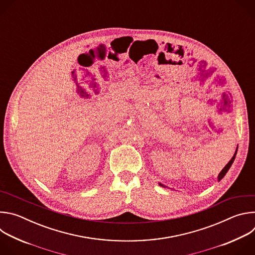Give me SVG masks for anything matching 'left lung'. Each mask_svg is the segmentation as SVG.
Masks as SVG:
<instances>
[{
  "label": "left lung",
  "mask_w": 255,
  "mask_h": 255,
  "mask_svg": "<svg viewBox=\"0 0 255 255\" xmlns=\"http://www.w3.org/2000/svg\"><path fill=\"white\" fill-rule=\"evenodd\" d=\"M237 148H238V146H237ZM236 153H237V149H236V151H235V153H234V155H233V157L230 159V161L225 165V167L221 170V172L219 173V175H218V180H221L223 177H224V175L227 173V171L229 170V168H230V166L232 165V163H233V161H234V159H235V156H236ZM159 186H161V187H164L163 185H161V184H159Z\"/></svg>",
  "instance_id": "1"
}]
</instances>
